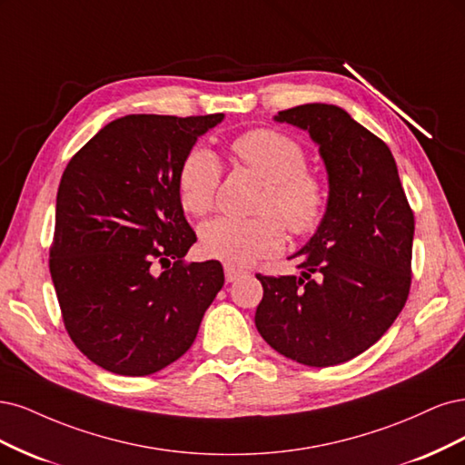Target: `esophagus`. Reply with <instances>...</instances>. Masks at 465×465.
Here are the masks:
<instances>
[{"mask_svg":"<svg viewBox=\"0 0 465 465\" xmlns=\"http://www.w3.org/2000/svg\"><path fill=\"white\" fill-rule=\"evenodd\" d=\"M223 274H226V282H235L237 278H242L245 274V271L242 268H235V266H223Z\"/></svg>","mask_w":465,"mask_h":465,"instance_id":"esophagus-1","label":"esophagus"}]
</instances>
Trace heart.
<instances>
[{
	"label": "heart",
	"mask_w": 465,
	"mask_h": 465,
	"mask_svg": "<svg viewBox=\"0 0 465 465\" xmlns=\"http://www.w3.org/2000/svg\"><path fill=\"white\" fill-rule=\"evenodd\" d=\"M233 158L261 175L266 187L259 199L261 216H218L199 228V247L208 259L245 266L283 247V226L303 235L319 226L326 193L317 175L305 170L307 156L299 143L276 129H252L232 143ZM222 168L216 154L194 146L177 173V193L183 211L203 216L211 211L220 185Z\"/></svg>",
	"instance_id": "obj_1"
}]
</instances>
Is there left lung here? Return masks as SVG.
<instances>
[{"instance_id":"left-lung-1","label":"left lung","mask_w":465,"mask_h":465,"mask_svg":"<svg viewBox=\"0 0 465 465\" xmlns=\"http://www.w3.org/2000/svg\"><path fill=\"white\" fill-rule=\"evenodd\" d=\"M309 133L328 175L317 232L290 259L302 276H261L254 324L268 346L309 367L346 363L377 343L406 305L413 213L394 156L334 104L274 115Z\"/></svg>"}]
</instances>
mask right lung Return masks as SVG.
<instances>
[{
  "label": "right lung",
  "mask_w": 465,
  "mask_h": 465,
  "mask_svg": "<svg viewBox=\"0 0 465 465\" xmlns=\"http://www.w3.org/2000/svg\"><path fill=\"white\" fill-rule=\"evenodd\" d=\"M222 119L119 117L67 163L50 274L71 340L102 369L146 377L173 363L223 286L218 261L183 264L197 235L177 193L183 158ZM154 258L174 266L154 275Z\"/></svg>",
  "instance_id": "1"
}]
</instances>
